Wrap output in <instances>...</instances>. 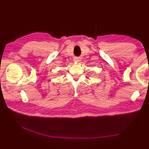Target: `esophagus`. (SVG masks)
Masks as SVG:
<instances>
[{"mask_svg": "<svg viewBox=\"0 0 149 149\" xmlns=\"http://www.w3.org/2000/svg\"><path fill=\"white\" fill-rule=\"evenodd\" d=\"M76 61H79V59H77V60H76Z\"/></svg>", "mask_w": 149, "mask_h": 149, "instance_id": "34e87169", "label": "esophagus"}]
</instances>
